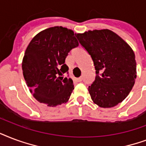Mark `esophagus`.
<instances>
[{"label": "esophagus", "instance_id": "esophagus-1", "mask_svg": "<svg viewBox=\"0 0 146 146\" xmlns=\"http://www.w3.org/2000/svg\"><path fill=\"white\" fill-rule=\"evenodd\" d=\"M77 81H78V82H80V81H82V78H81V77H80V78H77Z\"/></svg>", "mask_w": 146, "mask_h": 146}]
</instances>
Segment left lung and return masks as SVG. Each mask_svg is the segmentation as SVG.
<instances>
[{
	"mask_svg": "<svg viewBox=\"0 0 146 146\" xmlns=\"http://www.w3.org/2000/svg\"><path fill=\"white\" fill-rule=\"evenodd\" d=\"M81 45L92 58L95 81L88 87L93 102L113 107L129 95L136 78L135 54L129 45L108 29L77 33Z\"/></svg>",
	"mask_w": 146,
	"mask_h": 146,
	"instance_id": "obj_1",
	"label": "left lung"
}]
</instances>
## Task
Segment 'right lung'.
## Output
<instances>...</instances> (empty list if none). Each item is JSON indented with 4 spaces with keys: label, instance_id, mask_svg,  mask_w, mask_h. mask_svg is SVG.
Wrapping results in <instances>:
<instances>
[{
    "label": "right lung",
    "instance_id": "add662e5",
    "mask_svg": "<svg viewBox=\"0 0 146 146\" xmlns=\"http://www.w3.org/2000/svg\"><path fill=\"white\" fill-rule=\"evenodd\" d=\"M78 46L74 31L62 27H49L30 41L22 62L23 74L30 91L39 103L56 107L69 100L74 85L64 78L68 53Z\"/></svg>",
    "mask_w": 146,
    "mask_h": 146
}]
</instances>
